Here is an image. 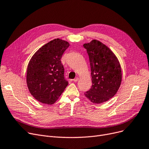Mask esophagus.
<instances>
[{"label":"esophagus","instance_id":"1","mask_svg":"<svg viewBox=\"0 0 149 149\" xmlns=\"http://www.w3.org/2000/svg\"><path fill=\"white\" fill-rule=\"evenodd\" d=\"M78 80H79V77H76V78H75V79L73 80V81H74V82H77Z\"/></svg>","mask_w":149,"mask_h":149}]
</instances>
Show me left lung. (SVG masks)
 <instances>
[{
	"instance_id": "obj_1",
	"label": "left lung",
	"mask_w": 149,
	"mask_h": 149,
	"mask_svg": "<svg viewBox=\"0 0 149 149\" xmlns=\"http://www.w3.org/2000/svg\"><path fill=\"white\" fill-rule=\"evenodd\" d=\"M83 46L89 56L92 82L84 95L94 104L106 102L116 94L121 83L118 60L107 46L97 40Z\"/></svg>"
}]
</instances>
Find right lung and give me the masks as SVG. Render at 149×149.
I'll use <instances>...</instances> for the list:
<instances>
[{
    "label": "right lung",
    "mask_w": 149,
    "mask_h": 149,
    "mask_svg": "<svg viewBox=\"0 0 149 149\" xmlns=\"http://www.w3.org/2000/svg\"><path fill=\"white\" fill-rule=\"evenodd\" d=\"M69 46L68 42L54 39L41 47L29 62L28 88L31 94L42 103L54 104L68 85L61 58Z\"/></svg>",
    "instance_id": "right-lung-1"
}]
</instances>
